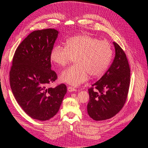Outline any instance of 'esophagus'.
Segmentation results:
<instances>
[{
  "instance_id": "esophagus-1",
  "label": "esophagus",
  "mask_w": 148,
  "mask_h": 148,
  "mask_svg": "<svg viewBox=\"0 0 148 148\" xmlns=\"http://www.w3.org/2000/svg\"><path fill=\"white\" fill-rule=\"evenodd\" d=\"M68 91L69 92H73V91H77V89H76L74 87L68 86Z\"/></svg>"
}]
</instances>
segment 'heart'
<instances>
[{
  "label": "heart",
  "instance_id": "1",
  "mask_svg": "<svg viewBox=\"0 0 148 148\" xmlns=\"http://www.w3.org/2000/svg\"><path fill=\"white\" fill-rule=\"evenodd\" d=\"M112 56V47L109 42L83 34L69 38L65 46H53L50 59L55 65L65 67L75 57L76 64L64 71L60 79L62 82L78 86L87 81L89 75L99 77L104 74Z\"/></svg>",
  "mask_w": 148,
  "mask_h": 148
}]
</instances>
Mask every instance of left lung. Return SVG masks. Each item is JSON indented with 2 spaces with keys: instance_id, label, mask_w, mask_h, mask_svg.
Here are the masks:
<instances>
[{
  "instance_id": "1",
  "label": "left lung",
  "mask_w": 148,
  "mask_h": 148,
  "mask_svg": "<svg viewBox=\"0 0 148 148\" xmlns=\"http://www.w3.org/2000/svg\"><path fill=\"white\" fill-rule=\"evenodd\" d=\"M115 56L112 64L101 78L88 89L87 106L89 117L96 121L113 117L127 101L130 83V69L126 54L114 42Z\"/></svg>"
}]
</instances>
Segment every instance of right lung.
Masks as SVG:
<instances>
[{
  "instance_id": "obj_1",
  "label": "right lung",
  "mask_w": 148,
  "mask_h": 148,
  "mask_svg": "<svg viewBox=\"0 0 148 148\" xmlns=\"http://www.w3.org/2000/svg\"><path fill=\"white\" fill-rule=\"evenodd\" d=\"M58 31L48 28L31 33L15 52L10 71V83L18 104L30 117L49 120L59 110L66 92L65 84L53 88L57 75L51 70L50 54Z\"/></svg>"
}]
</instances>
